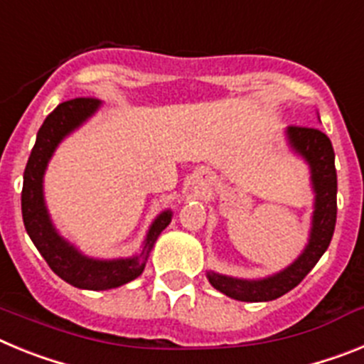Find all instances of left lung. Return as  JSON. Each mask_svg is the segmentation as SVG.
I'll list each match as a JSON object with an SVG mask.
<instances>
[{
    "mask_svg": "<svg viewBox=\"0 0 364 364\" xmlns=\"http://www.w3.org/2000/svg\"><path fill=\"white\" fill-rule=\"evenodd\" d=\"M288 140L299 154L304 156L311 169V184L315 189V211L311 220L310 242L294 264L273 277L262 281H242L218 273H208L211 286L237 301L262 302L273 301L294 290L311 272L323 257L333 237L337 218V173L336 154L330 138L323 131L306 125L288 127Z\"/></svg>",
    "mask_w": 364,
    "mask_h": 364,
    "instance_id": "left-lung-1",
    "label": "left lung"
}]
</instances>
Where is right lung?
<instances>
[{"label":"right lung","instance_id":"1","mask_svg":"<svg viewBox=\"0 0 364 364\" xmlns=\"http://www.w3.org/2000/svg\"><path fill=\"white\" fill-rule=\"evenodd\" d=\"M98 105L100 102L96 98L67 100L45 118L25 167L21 189V213L28 237L58 277L82 290H111L136 279L146 268L147 257L156 237L171 222V211H164L153 222L142 253L133 259H87L56 233L41 191L45 167L62 138L83 124Z\"/></svg>","mask_w":364,"mask_h":364}]
</instances>
